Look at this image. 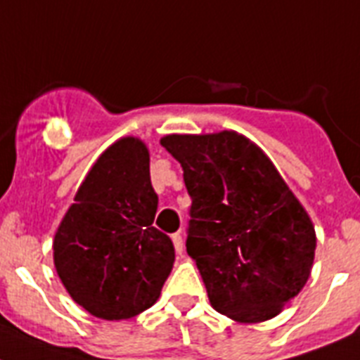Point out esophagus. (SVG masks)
Listing matches in <instances>:
<instances>
[{
  "mask_svg": "<svg viewBox=\"0 0 360 360\" xmlns=\"http://www.w3.org/2000/svg\"><path fill=\"white\" fill-rule=\"evenodd\" d=\"M172 241H174L175 252H177V255H183V249H185V243H183V236H181L179 232H175V234H172Z\"/></svg>",
  "mask_w": 360,
  "mask_h": 360,
  "instance_id": "1",
  "label": "esophagus"
}]
</instances>
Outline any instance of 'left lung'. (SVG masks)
I'll use <instances>...</instances> for the list:
<instances>
[{
    "label": "left lung",
    "mask_w": 360,
    "mask_h": 360,
    "mask_svg": "<svg viewBox=\"0 0 360 360\" xmlns=\"http://www.w3.org/2000/svg\"><path fill=\"white\" fill-rule=\"evenodd\" d=\"M192 199L186 252L214 309L238 322L276 316L306 285L315 229L267 155L243 135H166Z\"/></svg>",
    "instance_id": "8db88e82"
}]
</instances>
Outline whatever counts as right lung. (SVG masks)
<instances>
[{
    "label": "right lung",
    "mask_w": 360,
    "mask_h": 360,
    "mask_svg": "<svg viewBox=\"0 0 360 360\" xmlns=\"http://www.w3.org/2000/svg\"><path fill=\"white\" fill-rule=\"evenodd\" d=\"M54 236L60 280L91 315L131 319L159 298L174 243L153 226L155 190L143 141L124 137L93 165Z\"/></svg>",
    "instance_id": "obj_1"
}]
</instances>
